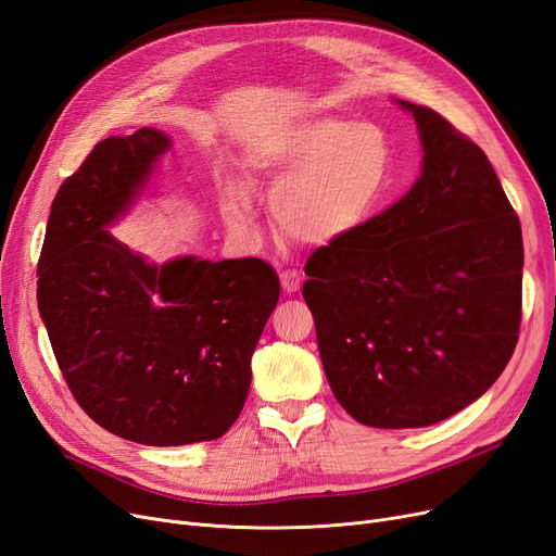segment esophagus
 I'll list each match as a JSON object with an SVG mask.
<instances>
[{
    "label": "esophagus",
    "instance_id": "obj_1",
    "mask_svg": "<svg viewBox=\"0 0 556 556\" xmlns=\"http://www.w3.org/2000/svg\"><path fill=\"white\" fill-rule=\"evenodd\" d=\"M279 279H281V289H283L286 293H298V291H300L302 277H300L295 270H283V273L279 275Z\"/></svg>",
    "mask_w": 556,
    "mask_h": 556
}]
</instances>
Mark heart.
<instances>
[{
  "label": "heart",
  "mask_w": 556,
  "mask_h": 556,
  "mask_svg": "<svg viewBox=\"0 0 556 556\" xmlns=\"http://www.w3.org/2000/svg\"><path fill=\"white\" fill-rule=\"evenodd\" d=\"M254 167L275 188L279 229L304 244H332L355 233L399 180L394 139L380 123L318 114L263 141ZM224 215L250 224V194L226 182Z\"/></svg>",
  "instance_id": "b5f03b06"
}]
</instances>
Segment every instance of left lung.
<instances>
[{
  "instance_id": "obj_1",
  "label": "left lung",
  "mask_w": 556,
  "mask_h": 556,
  "mask_svg": "<svg viewBox=\"0 0 556 556\" xmlns=\"http://www.w3.org/2000/svg\"><path fill=\"white\" fill-rule=\"evenodd\" d=\"M413 114L405 197L306 261L327 382L353 419L421 428L481 399L516 351L522 231L488 155L438 112Z\"/></svg>"
}]
</instances>
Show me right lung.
<instances>
[{
  "label": "right lung",
  "instance_id": "add662e5",
  "mask_svg": "<svg viewBox=\"0 0 556 556\" xmlns=\"http://www.w3.org/2000/svg\"><path fill=\"white\" fill-rule=\"evenodd\" d=\"M169 149L155 128L96 143L52 201L38 261V312L75 401L149 446L211 442L233 426L279 300L261 258L157 265L108 231Z\"/></svg>",
  "mask_w": 556,
  "mask_h": 556
}]
</instances>
